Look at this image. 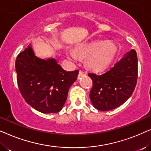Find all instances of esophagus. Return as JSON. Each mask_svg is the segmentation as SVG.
<instances>
[{"label": "esophagus", "mask_w": 151, "mask_h": 151, "mask_svg": "<svg viewBox=\"0 0 151 151\" xmlns=\"http://www.w3.org/2000/svg\"><path fill=\"white\" fill-rule=\"evenodd\" d=\"M84 74H85V73H84L83 71H82V70H80V71H79V75H78V76L80 77V76H83V75H84Z\"/></svg>", "instance_id": "obj_1"}]
</instances>
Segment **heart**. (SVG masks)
I'll return each mask as SVG.
<instances>
[{"instance_id": "obj_1", "label": "heart", "mask_w": 151, "mask_h": 151, "mask_svg": "<svg viewBox=\"0 0 151 151\" xmlns=\"http://www.w3.org/2000/svg\"><path fill=\"white\" fill-rule=\"evenodd\" d=\"M117 52L113 43L107 41H94L76 47V51H67L69 58L76 60L77 57L86 59V65L95 71H102L109 67Z\"/></svg>"}]
</instances>
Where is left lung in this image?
I'll return each mask as SVG.
<instances>
[{"label": "left lung", "instance_id": "left-lung-1", "mask_svg": "<svg viewBox=\"0 0 151 151\" xmlns=\"http://www.w3.org/2000/svg\"><path fill=\"white\" fill-rule=\"evenodd\" d=\"M137 72V53L135 49H131L101 75L88 73L93 81L90 100L95 108L99 111H110L124 103L135 90Z\"/></svg>", "mask_w": 151, "mask_h": 151}]
</instances>
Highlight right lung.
I'll return each mask as SVG.
<instances>
[{
	"label": "right lung",
	"mask_w": 151,
	"mask_h": 151,
	"mask_svg": "<svg viewBox=\"0 0 151 151\" xmlns=\"http://www.w3.org/2000/svg\"><path fill=\"white\" fill-rule=\"evenodd\" d=\"M16 71L22 96L31 106L43 113H55L63 109L79 72L65 71L55 59L38 58L31 46L18 55Z\"/></svg>",
	"instance_id": "obj_1"
}]
</instances>
